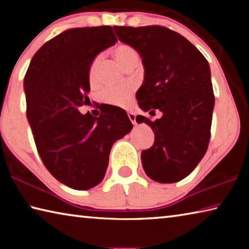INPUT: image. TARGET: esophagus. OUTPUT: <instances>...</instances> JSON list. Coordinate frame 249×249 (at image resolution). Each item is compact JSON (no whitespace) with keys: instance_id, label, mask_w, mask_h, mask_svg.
Listing matches in <instances>:
<instances>
[{"instance_id":"obj_1","label":"esophagus","mask_w":249,"mask_h":249,"mask_svg":"<svg viewBox=\"0 0 249 249\" xmlns=\"http://www.w3.org/2000/svg\"><path fill=\"white\" fill-rule=\"evenodd\" d=\"M128 117L133 124H136V115H135L134 113H132V112L128 113Z\"/></svg>"}]
</instances>
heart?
I'll return each mask as SVG.
<instances>
[{"label":"heart","mask_w":249,"mask_h":249,"mask_svg":"<svg viewBox=\"0 0 249 249\" xmlns=\"http://www.w3.org/2000/svg\"><path fill=\"white\" fill-rule=\"evenodd\" d=\"M114 56L125 69H128L132 66H136L138 60H140V54H138L137 50L126 44L117 46L114 49ZM100 60L101 56H96L91 62L89 68L90 82H94L96 78V69H98ZM133 92V87L129 84L119 87H107L100 93V100L104 103L116 105V107H125L132 99Z\"/></svg>","instance_id":"b5f03b06"}]
</instances>
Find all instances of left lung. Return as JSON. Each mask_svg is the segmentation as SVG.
Returning a JSON list of instances; mask_svg holds the SVG:
<instances>
[{"label":"left lung","mask_w":249,"mask_h":249,"mask_svg":"<svg viewBox=\"0 0 249 249\" xmlns=\"http://www.w3.org/2000/svg\"><path fill=\"white\" fill-rule=\"evenodd\" d=\"M113 28L142 57L145 78L136 93L138 105L145 112L162 113L154 122L136 117L155 133L154 145L142 151V168L157 182H178L195 170L209 146L214 107L209 62L195 45L167 27Z\"/></svg>","instance_id":"left-lung-1"}]
</instances>
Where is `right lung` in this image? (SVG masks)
Wrapping results in <instances>:
<instances>
[{
  "label": "right lung",
  "instance_id": "obj_1",
  "mask_svg": "<svg viewBox=\"0 0 249 249\" xmlns=\"http://www.w3.org/2000/svg\"><path fill=\"white\" fill-rule=\"evenodd\" d=\"M116 41L111 26L67 29L37 50L24 78L26 115L41 161L74 190L103 180L112 145L133 127L121 107L107 105L99 117L78 109L89 100L92 60Z\"/></svg>",
  "mask_w": 249,
  "mask_h": 249
}]
</instances>
